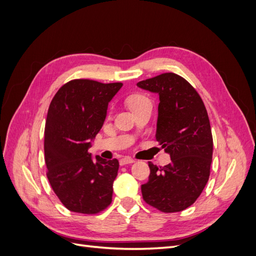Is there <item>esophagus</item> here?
<instances>
[{"label":"esophagus","instance_id":"obj_1","mask_svg":"<svg viewBox=\"0 0 256 256\" xmlns=\"http://www.w3.org/2000/svg\"><path fill=\"white\" fill-rule=\"evenodd\" d=\"M134 160L132 158H130V157H125V158H122V159L120 160V166L130 164H134Z\"/></svg>","mask_w":256,"mask_h":256}]
</instances>
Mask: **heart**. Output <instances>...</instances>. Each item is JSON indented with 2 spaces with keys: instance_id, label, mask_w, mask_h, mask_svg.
<instances>
[{
  "instance_id": "obj_1",
  "label": "heart",
  "mask_w": 256,
  "mask_h": 256,
  "mask_svg": "<svg viewBox=\"0 0 256 256\" xmlns=\"http://www.w3.org/2000/svg\"><path fill=\"white\" fill-rule=\"evenodd\" d=\"M147 102H148V99H147L145 96H143L141 94H134L132 96H130L127 100L128 106H129L131 110H134V108L141 106L142 104Z\"/></svg>"
}]
</instances>
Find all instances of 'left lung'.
<instances>
[{"label":"left lung","mask_w":256,"mask_h":256,"mask_svg":"<svg viewBox=\"0 0 256 256\" xmlns=\"http://www.w3.org/2000/svg\"><path fill=\"white\" fill-rule=\"evenodd\" d=\"M136 86L159 96L156 138L172 160L159 168L150 162L143 198L160 212H182L196 202L210 174L214 143L206 108L192 85L173 72Z\"/></svg>","instance_id":"8db88e82"}]
</instances>
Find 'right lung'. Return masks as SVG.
Listing matches in <instances>:
<instances>
[{
  "mask_svg": "<svg viewBox=\"0 0 256 256\" xmlns=\"http://www.w3.org/2000/svg\"><path fill=\"white\" fill-rule=\"evenodd\" d=\"M122 83L76 79L62 86L50 104L44 128V161L54 193L74 212L92 214L112 202L118 160L92 157V138Z\"/></svg>",
  "mask_w": 256,
  "mask_h": 256,
  "instance_id": "1",
  "label": "right lung"
}]
</instances>
